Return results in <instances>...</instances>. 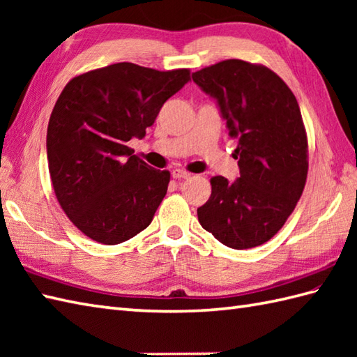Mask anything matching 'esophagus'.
I'll use <instances>...</instances> for the list:
<instances>
[{"mask_svg": "<svg viewBox=\"0 0 357 357\" xmlns=\"http://www.w3.org/2000/svg\"><path fill=\"white\" fill-rule=\"evenodd\" d=\"M172 176L174 179H187V178H190V173L185 170H181V169H174V170H172Z\"/></svg>", "mask_w": 357, "mask_h": 357, "instance_id": "esophagus-1", "label": "esophagus"}]
</instances>
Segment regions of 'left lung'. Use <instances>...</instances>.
Here are the masks:
<instances>
[{"label":"left lung","mask_w":357,"mask_h":357,"mask_svg":"<svg viewBox=\"0 0 357 357\" xmlns=\"http://www.w3.org/2000/svg\"><path fill=\"white\" fill-rule=\"evenodd\" d=\"M238 139L241 176L210 179L199 224L224 245L253 248L270 241L293 213L308 173V141L296 96L262 64L225 59L195 72Z\"/></svg>","instance_id":"obj_1"}]
</instances>
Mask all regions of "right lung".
Wrapping results in <instances>:
<instances>
[{"instance_id": "right-lung-1", "label": "right lung", "mask_w": 357, "mask_h": 357, "mask_svg": "<svg viewBox=\"0 0 357 357\" xmlns=\"http://www.w3.org/2000/svg\"><path fill=\"white\" fill-rule=\"evenodd\" d=\"M190 70L118 63L72 78L52 110L47 159L53 190L78 230L105 245L147 229L170 183L127 146L144 138Z\"/></svg>"}]
</instances>
